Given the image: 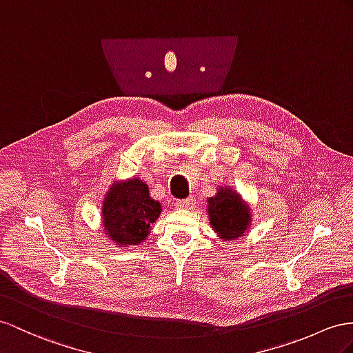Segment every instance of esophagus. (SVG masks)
I'll return each instance as SVG.
<instances>
[{"label":"esophagus","instance_id":"1","mask_svg":"<svg viewBox=\"0 0 353 353\" xmlns=\"http://www.w3.org/2000/svg\"><path fill=\"white\" fill-rule=\"evenodd\" d=\"M195 204V198L189 196L186 200H177L176 207L177 209H191V207Z\"/></svg>","mask_w":353,"mask_h":353}]
</instances>
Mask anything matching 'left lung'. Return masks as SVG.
<instances>
[{
    "mask_svg": "<svg viewBox=\"0 0 353 353\" xmlns=\"http://www.w3.org/2000/svg\"><path fill=\"white\" fill-rule=\"evenodd\" d=\"M212 228L222 240L243 237L252 225V212L241 195L231 188L221 186L218 194L207 200Z\"/></svg>",
    "mask_w": 353,
    "mask_h": 353,
    "instance_id": "obj_1",
    "label": "left lung"
}]
</instances>
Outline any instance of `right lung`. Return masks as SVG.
Listing matches in <instances>:
<instances>
[{
  "label": "right lung",
  "mask_w": 353,
  "mask_h": 353,
  "mask_svg": "<svg viewBox=\"0 0 353 353\" xmlns=\"http://www.w3.org/2000/svg\"><path fill=\"white\" fill-rule=\"evenodd\" d=\"M162 207L149 195V186L132 177L116 182L103 201V227L117 246L140 245L150 234V227L159 218Z\"/></svg>",
  "instance_id": "right-lung-1"
}]
</instances>
